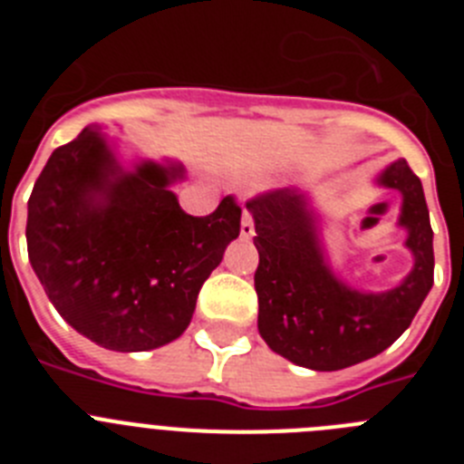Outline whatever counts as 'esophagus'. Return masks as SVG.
<instances>
[{"label":"esophagus","instance_id":"34e87169","mask_svg":"<svg viewBox=\"0 0 464 464\" xmlns=\"http://www.w3.org/2000/svg\"><path fill=\"white\" fill-rule=\"evenodd\" d=\"M256 235V227H253V216L248 211H244L241 216V239H251Z\"/></svg>","mask_w":464,"mask_h":464}]
</instances>
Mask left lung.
Here are the masks:
<instances>
[{
    "mask_svg": "<svg viewBox=\"0 0 464 464\" xmlns=\"http://www.w3.org/2000/svg\"><path fill=\"white\" fill-rule=\"evenodd\" d=\"M376 186L401 195L397 225L407 229L413 267L395 288L364 293L339 278L327 262L321 216L309 192H267L246 208L256 223L257 330L274 353L315 372L346 370L383 353L411 325L434 281L432 227L423 183L395 160Z\"/></svg>",
    "mask_w": 464,
    "mask_h": 464,
    "instance_id": "obj_1",
    "label": "left lung"
}]
</instances>
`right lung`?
Returning <instances> with one entry per match:
<instances>
[{
	"mask_svg": "<svg viewBox=\"0 0 464 464\" xmlns=\"http://www.w3.org/2000/svg\"><path fill=\"white\" fill-rule=\"evenodd\" d=\"M174 160L125 165L102 125L53 150L27 202V253L48 299L97 346L153 351L190 325L197 295L239 237L241 208L179 207Z\"/></svg>",
	"mask_w": 464,
	"mask_h": 464,
	"instance_id": "add662e5",
	"label": "right lung"
}]
</instances>
